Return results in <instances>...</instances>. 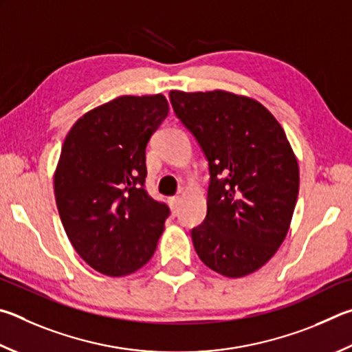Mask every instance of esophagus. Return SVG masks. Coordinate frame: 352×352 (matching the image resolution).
<instances>
[{
  "label": "esophagus",
  "instance_id": "1",
  "mask_svg": "<svg viewBox=\"0 0 352 352\" xmlns=\"http://www.w3.org/2000/svg\"><path fill=\"white\" fill-rule=\"evenodd\" d=\"M169 203H170V208L174 212L178 210V206H180V197H170L169 198Z\"/></svg>",
  "mask_w": 352,
  "mask_h": 352
}]
</instances>
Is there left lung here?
Wrapping results in <instances>:
<instances>
[{"mask_svg":"<svg viewBox=\"0 0 352 352\" xmlns=\"http://www.w3.org/2000/svg\"><path fill=\"white\" fill-rule=\"evenodd\" d=\"M177 118L209 166L208 212L192 228L210 270L248 276L282 245L298 195V164L286 133L258 101L231 92H169Z\"/></svg>","mask_w":352,"mask_h":352,"instance_id":"1","label":"left lung"}]
</instances>
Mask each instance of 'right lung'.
Here are the masks:
<instances>
[{
	"label": "right lung",
	"instance_id": "add662e5",
	"mask_svg": "<svg viewBox=\"0 0 352 352\" xmlns=\"http://www.w3.org/2000/svg\"><path fill=\"white\" fill-rule=\"evenodd\" d=\"M163 95L118 97L69 131L54 177L67 237L95 271L121 277L154 255L170 210L146 190V148L168 117Z\"/></svg>",
	"mask_w": 352,
	"mask_h": 352
}]
</instances>
